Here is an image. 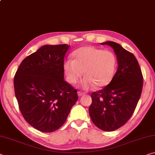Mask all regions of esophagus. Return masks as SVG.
<instances>
[{"mask_svg": "<svg viewBox=\"0 0 155 155\" xmlns=\"http://www.w3.org/2000/svg\"><path fill=\"white\" fill-rule=\"evenodd\" d=\"M85 95V93H83V92H81V91H78V96L79 97H81Z\"/></svg>", "mask_w": 155, "mask_h": 155, "instance_id": "esophagus-1", "label": "esophagus"}]
</instances>
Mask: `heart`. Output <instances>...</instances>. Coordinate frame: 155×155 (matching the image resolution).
Segmentation results:
<instances>
[{"label": "heart", "mask_w": 155, "mask_h": 155, "mask_svg": "<svg viewBox=\"0 0 155 155\" xmlns=\"http://www.w3.org/2000/svg\"><path fill=\"white\" fill-rule=\"evenodd\" d=\"M72 57L74 60H65L63 65L68 82L77 83L83 71L85 77L81 81V87L84 90H90L95 85L103 87L111 82L116 65V59L112 52L84 46L73 52Z\"/></svg>", "instance_id": "heart-1"}]
</instances>
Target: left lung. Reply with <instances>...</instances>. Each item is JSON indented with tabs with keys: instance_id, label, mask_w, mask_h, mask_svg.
<instances>
[{
	"instance_id": "obj_1",
	"label": "left lung",
	"mask_w": 155,
	"mask_h": 155,
	"mask_svg": "<svg viewBox=\"0 0 155 155\" xmlns=\"http://www.w3.org/2000/svg\"><path fill=\"white\" fill-rule=\"evenodd\" d=\"M117 56V69L109 85L94 91L89 108L91 121L100 129L113 131L130 118L140 98L143 76L134 54L114 41H106Z\"/></svg>"
}]
</instances>
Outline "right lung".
<instances>
[{
  "instance_id": "obj_1",
  "label": "right lung",
  "mask_w": 155,
  "mask_h": 155,
  "mask_svg": "<svg viewBox=\"0 0 155 155\" xmlns=\"http://www.w3.org/2000/svg\"><path fill=\"white\" fill-rule=\"evenodd\" d=\"M68 44L44 45L26 57L14 77L21 114L37 130L51 133L66 121L78 100L77 91L64 80Z\"/></svg>"
}]
</instances>
